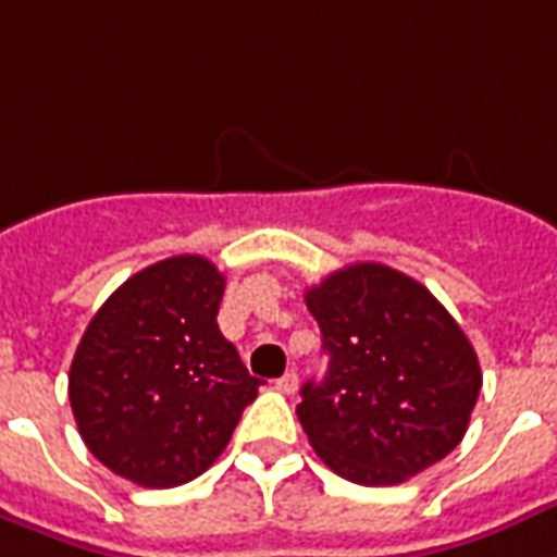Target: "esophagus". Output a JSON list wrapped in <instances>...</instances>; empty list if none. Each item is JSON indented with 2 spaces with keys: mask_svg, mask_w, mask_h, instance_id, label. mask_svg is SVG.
Returning <instances> with one entry per match:
<instances>
[{
  "mask_svg": "<svg viewBox=\"0 0 557 557\" xmlns=\"http://www.w3.org/2000/svg\"><path fill=\"white\" fill-rule=\"evenodd\" d=\"M275 389L284 392V395H293V392L299 389V374H296V372L282 374V377H278V381H275Z\"/></svg>",
  "mask_w": 557,
  "mask_h": 557,
  "instance_id": "34e87169",
  "label": "esophagus"
}]
</instances>
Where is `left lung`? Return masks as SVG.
Segmentation results:
<instances>
[{
    "mask_svg": "<svg viewBox=\"0 0 557 557\" xmlns=\"http://www.w3.org/2000/svg\"><path fill=\"white\" fill-rule=\"evenodd\" d=\"M327 374L296 407L319 459L357 485L398 482L462 442L482 389L476 351L424 284L386 264L343 267L310 287Z\"/></svg>",
    "mask_w": 557,
    "mask_h": 557,
    "instance_id": "left-lung-1",
    "label": "left lung"
}]
</instances>
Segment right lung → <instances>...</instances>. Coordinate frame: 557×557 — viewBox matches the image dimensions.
Returning a JSON list of instances; mask_svg holds the SVG:
<instances>
[{
	"mask_svg": "<svg viewBox=\"0 0 557 557\" xmlns=\"http://www.w3.org/2000/svg\"><path fill=\"white\" fill-rule=\"evenodd\" d=\"M226 278L174 256L131 275L86 325L69 400L89 454L141 488L209 471L261 381L220 334Z\"/></svg>",
	"mask_w": 557,
	"mask_h": 557,
	"instance_id": "right-lung-1",
	"label": "right lung"
}]
</instances>
